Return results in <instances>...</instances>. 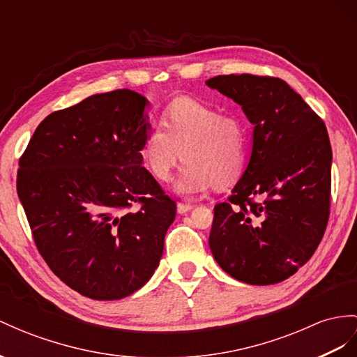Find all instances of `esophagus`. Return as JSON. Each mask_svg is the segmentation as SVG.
Returning a JSON list of instances; mask_svg holds the SVG:
<instances>
[{
  "label": "esophagus",
  "instance_id": "34e87169",
  "mask_svg": "<svg viewBox=\"0 0 357 357\" xmlns=\"http://www.w3.org/2000/svg\"><path fill=\"white\" fill-rule=\"evenodd\" d=\"M193 208H195V206L190 205V204H178V205H176V209H178L179 214H185V213L191 211V209H193Z\"/></svg>",
  "mask_w": 357,
  "mask_h": 357
}]
</instances>
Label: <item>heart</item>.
<instances>
[{
  "label": "heart",
  "instance_id": "obj_1",
  "mask_svg": "<svg viewBox=\"0 0 357 357\" xmlns=\"http://www.w3.org/2000/svg\"><path fill=\"white\" fill-rule=\"evenodd\" d=\"M162 126L146 134L142 153L146 166L167 181L184 158L175 190L184 196L204 193L214 184L236 181L245 160V130L240 119L220 116L215 108L193 98H178L162 114Z\"/></svg>",
  "mask_w": 357,
  "mask_h": 357
}]
</instances>
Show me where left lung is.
I'll return each mask as SVG.
<instances>
[{
	"label": "left lung",
	"instance_id": "obj_1",
	"mask_svg": "<svg viewBox=\"0 0 357 357\" xmlns=\"http://www.w3.org/2000/svg\"><path fill=\"white\" fill-rule=\"evenodd\" d=\"M205 84L241 105L253 125L248 167L227 202L214 208L209 249L234 279L273 285L305 266L326 231L332 170L326 125L280 78L218 75Z\"/></svg>",
	"mask_w": 357,
	"mask_h": 357
}]
</instances>
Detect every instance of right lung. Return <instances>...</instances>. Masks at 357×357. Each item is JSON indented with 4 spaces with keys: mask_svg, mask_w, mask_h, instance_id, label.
Listing matches in <instances>:
<instances>
[{
    "mask_svg": "<svg viewBox=\"0 0 357 357\" xmlns=\"http://www.w3.org/2000/svg\"><path fill=\"white\" fill-rule=\"evenodd\" d=\"M149 100L96 93L51 113L20 160L17 196L43 259L93 300L131 296L157 270L176 205L143 167ZM140 203L141 208H129Z\"/></svg>",
    "mask_w": 357,
    "mask_h": 357,
    "instance_id": "obj_1",
    "label": "right lung"
}]
</instances>
